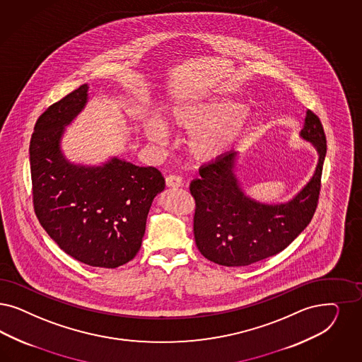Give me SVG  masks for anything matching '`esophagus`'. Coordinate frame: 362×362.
<instances>
[{
	"instance_id": "esophagus-1",
	"label": "esophagus",
	"mask_w": 362,
	"mask_h": 362,
	"mask_svg": "<svg viewBox=\"0 0 362 362\" xmlns=\"http://www.w3.org/2000/svg\"><path fill=\"white\" fill-rule=\"evenodd\" d=\"M165 185H167V187L179 188L183 186V180L177 175H170L165 177Z\"/></svg>"
}]
</instances>
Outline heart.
<instances>
[{
    "instance_id": "1",
    "label": "heart",
    "mask_w": 362,
    "mask_h": 362,
    "mask_svg": "<svg viewBox=\"0 0 362 362\" xmlns=\"http://www.w3.org/2000/svg\"><path fill=\"white\" fill-rule=\"evenodd\" d=\"M249 115L242 104L226 99L182 100L174 103L165 124L175 131L192 134L189 152L199 162H211L230 150L242 134ZM143 129L152 141L160 143L163 129L156 120L144 122Z\"/></svg>"
}]
</instances>
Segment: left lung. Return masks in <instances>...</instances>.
<instances>
[{"instance_id": "8db88e82", "label": "left lung", "mask_w": 362, "mask_h": 362, "mask_svg": "<svg viewBox=\"0 0 362 362\" xmlns=\"http://www.w3.org/2000/svg\"><path fill=\"white\" fill-rule=\"evenodd\" d=\"M299 136L312 143L318 163L310 180L285 203H262L245 194L235 174V151L200 167L189 191L195 199L194 237L204 258L228 267L249 266L286 249L310 223L326 155L324 127L312 111Z\"/></svg>"}]
</instances>
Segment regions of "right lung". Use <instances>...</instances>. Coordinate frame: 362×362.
<instances>
[{
  "label": "right lung",
  "mask_w": 362,
  "mask_h": 362,
  "mask_svg": "<svg viewBox=\"0 0 362 362\" xmlns=\"http://www.w3.org/2000/svg\"><path fill=\"white\" fill-rule=\"evenodd\" d=\"M83 84L38 117L30 139L33 204L38 222L68 255L115 269L135 258L153 198L165 186L155 167L113 156L101 165L71 163L62 150L66 125L88 101Z\"/></svg>",
  "instance_id": "1"
}]
</instances>
